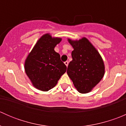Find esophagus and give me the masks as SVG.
Instances as JSON below:
<instances>
[{
	"label": "esophagus",
	"mask_w": 126,
	"mask_h": 126,
	"mask_svg": "<svg viewBox=\"0 0 126 126\" xmlns=\"http://www.w3.org/2000/svg\"><path fill=\"white\" fill-rule=\"evenodd\" d=\"M68 63H69V62H68V61H66V62H64V64H66V66H68Z\"/></svg>",
	"instance_id": "34e87169"
}]
</instances>
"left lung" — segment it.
Returning <instances> with one entry per match:
<instances>
[{
    "label": "left lung",
    "mask_w": 126,
    "mask_h": 126,
    "mask_svg": "<svg viewBox=\"0 0 126 126\" xmlns=\"http://www.w3.org/2000/svg\"><path fill=\"white\" fill-rule=\"evenodd\" d=\"M68 41L74 50L67 74L79 92L87 93L104 77V62L99 53L86 38L79 41L68 39Z\"/></svg>",
    "instance_id": "left-lung-1"
}]
</instances>
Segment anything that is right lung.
<instances>
[{
  "mask_svg": "<svg viewBox=\"0 0 126 126\" xmlns=\"http://www.w3.org/2000/svg\"><path fill=\"white\" fill-rule=\"evenodd\" d=\"M62 38H52L49 33L42 36L25 60L24 68L33 85L47 91L57 85L66 71V66L60 55L54 50Z\"/></svg>",
  "mask_w": 126,
  "mask_h": 126,
  "instance_id": "1",
  "label": "right lung"
}]
</instances>
